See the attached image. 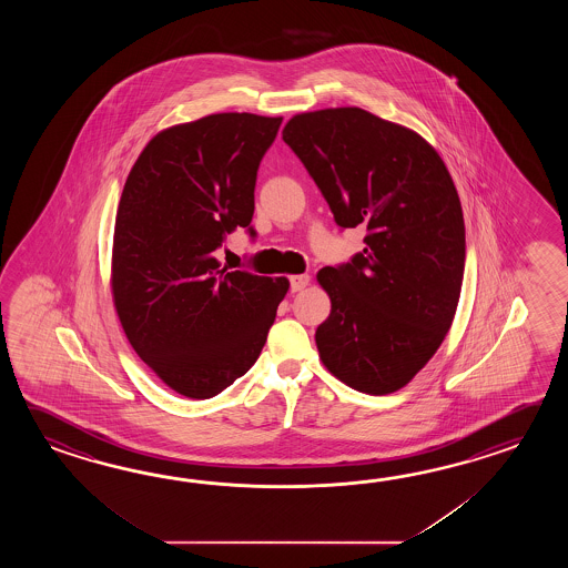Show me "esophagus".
Masks as SVG:
<instances>
[{
  "label": "esophagus",
  "instance_id": "34e87169",
  "mask_svg": "<svg viewBox=\"0 0 568 568\" xmlns=\"http://www.w3.org/2000/svg\"><path fill=\"white\" fill-rule=\"evenodd\" d=\"M308 282H311L308 274H294V276H290V290L301 292L308 286Z\"/></svg>",
  "mask_w": 568,
  "mask_h": 568
}]
</instances>
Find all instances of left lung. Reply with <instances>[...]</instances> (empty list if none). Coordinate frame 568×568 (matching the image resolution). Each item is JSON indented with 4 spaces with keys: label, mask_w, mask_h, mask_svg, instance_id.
<instances>
[{
    "label": "left lung",
    "mask_w": 568,
    "mask_h": 568,
    "mask_svg": "<svg viewBox=\"0 0 568 568\" xmlns=\"http://www.w3.org/2000/svg\"><path fill=\"white\" fill-rule=\"evenodd\" d=\"M282 140L338 227L365 247L316 280L331 314L316 328L326 369L372 396L398 392L447 337L465 272V221L443 158L423 135L359 108L298 113Z\"/></svg>",
    "instance_id": "obj_1"
}]
</instances>
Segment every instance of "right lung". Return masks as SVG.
Wrapping results in <instances>:
<instances>
[{"label":"right lung","instance_id":"right-lung-1","mask_svg":"<svg viewBox=\"0 0 568 568\" xmlns=\"http://www.w3.org/2000/svg\"><path fill=\"white\" fill-rule=\"evenodd\" d=\"M282 118L213 113L156 133L121 193L111 294L133 351L176 394L213 398L260 357L284 278L221 267L254 217L255 179Z\"/></svg>","mask_w":568,"mask_h":568}]
</instances>
